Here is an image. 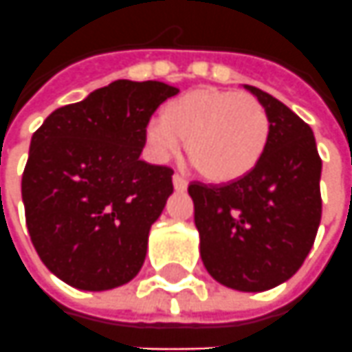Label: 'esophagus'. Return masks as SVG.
I'll return each instance as SVG.
<instances>
[{
    "instance_id": "obj_1",
    "label": "esophagus",
    "mask_w": 352,
    "mask_h": 352,
    "mask_svg": "<svg viewBox=\"0 0 352 352\" xmlns=\"http://www.w3.org/2000/svg\"><path fill=\"white\" fill-rule=\"evenodd\" d=\"M172 182H174V188H176L178 191L186 190V188H188V182H186V178H184L182 174H178V172L172 176Z\"/></svg>"
}]
</instances>
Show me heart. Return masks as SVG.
I'll list each match as a JSON object with an SVG mask.
<instances>
[{
	"label": "heart",
	"mask_w": 352,
	"mask_h": 352,
	"mask_svg": "<svg viewBox=\"0 0 352 352\" xmlns=\"http://www.w3.org/2000/svg\"><path fill=\"white\" fill-rule=\"evenodd\" d=\"M270 116L258 99L224 89H193L174 99L145 126L155 157L166 159L184 147L212 182H236L263 161L270 142Z\"/></svg>",
	"instance_id": "obj_1"
}]
</instances>
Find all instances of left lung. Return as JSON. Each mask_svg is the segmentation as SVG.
Masks as SVG:
<instances>
[{
  "instance_id": "8db88e82",
  "label": "left lung",
  "mask_w": 352,
  "mask_h": 352,
  "mask_svg": "<svg viewBox=\"0 0 352 352\" xmlns=\"http://www.w3.org/2000/svg\"><path fill=\"white\" fill-rule=\"evenodd\" d=\"M245 88L272 124L263 161L224 186L193 182L188 193L207 272L237 292H266L289 280L312 249L322 218V159L302 118L263 89Z\"/></svg>"
}]
</instances>
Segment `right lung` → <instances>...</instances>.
I'll list each match as a JSON object with an SVG mask.
<instances>
[{
  "label": "right lung",
  "instance_id": "obj_1",
  "mask_svg": "<svg viewBox=\"0 0 352 352\" xmlns=\"http://www.w3.org/2000/svg\"><path fill=\"white\" fill-rule=\"evenodd\" d=\"M176 94L162 82L116 80L55 109L34 132L21 184L26 228L65 283L105 292L140 272L174 191L170 166L140 159L145 126Z\"/></svg>",
  "mask_w": 352,
  "mask_h": 352
}]
</instances>
